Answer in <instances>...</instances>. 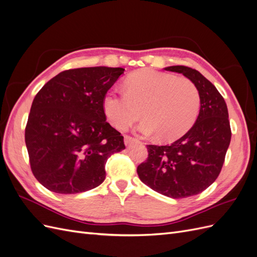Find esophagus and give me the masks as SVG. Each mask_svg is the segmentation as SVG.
<instances>
[{"label":"esophagus","mask_w":257,"mask_h":257,"mask_svg":"<svg viewBox=\"0 0 257 257\" xmlns=\"http://www.w3.org/2000/svg\"><path fill=\"white\" fill-rule=\"evenodd\" d=\"M136 138H134V137H132V136H130V135H125L124 136V143H125V145H128V144H131L132 142H134Z\"/></svg>","instance_id":"1"}]
</instances>
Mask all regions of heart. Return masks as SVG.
<instances>
[{
    "label": "heart",
    "mask_w": 257,
    "mask_h": 257,
    "mask_svg": "<svg viewBox=\"0 0 257 257\" xmlns=\"http://www.w3.org/2000/svg\"><path fill=\"white\" fill-rule=\"evenodd\" d=\"M126 92L110 90L103 98V109L112 125L126 130L143 114L144 134H158L162 141L180 137L195 122L200 109V93L185 77L141 69L125 80Z\"/></svg>",
    "instance_id": "heart-1"
}]
</instances>
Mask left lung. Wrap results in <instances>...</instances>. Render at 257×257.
<instances>
[{"label":"left lung","mask_w":257,"mask_h":257,"mask_svg":"<svg viewBox=\"0 0 257 257\" xmlns=\"http://www.w3.org/2000/svg\"><path fill=\"white\" fill-rule=\"evenodd\" d=\"M196 84L200 110L194 125L176 142L147 145L148 158L137 167L139 179L162 195L184 198L205 191L219 177L231 138L227 106L220 92L196 69L177 65Z\"/></svg>","instance_id":"8db88e82"}]
</instances>
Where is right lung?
<instances>
[{"instance_id": "obj_1", "label": "right lung", "mask_w": 257, "mask_h": 257, "mask_svg": "<svg viewBox=\"0 0 257 257\" xmlns=\"http://www.w3.org/2000/svg\"><path fill=\"white\" fill-rule=\"evenodd\" d=\"M122 67L67 69L38 91L26 126L31 170L46 189L76 194L105 180L110 155L125 149L106 121L103 98Z\"/></svg>"}]
</instances>
